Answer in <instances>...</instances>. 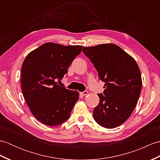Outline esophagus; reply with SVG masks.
Segmentation results:
<instances>
[{"mask_svg": "<svg viewBox=\"0 0 160 160\" xmlns=\"http://www.w3.org/2000/svg\"><path fill=\"white\" fill-rule=\"evenodd\" d=\"M87 94H88L87 91H83V92H80V95H82V96H87Z\"/></svg>", "mask_w": 160, "mask_h": 160, "instance_id": "esophagus-1", "label": "esophagus"}]
</instances>
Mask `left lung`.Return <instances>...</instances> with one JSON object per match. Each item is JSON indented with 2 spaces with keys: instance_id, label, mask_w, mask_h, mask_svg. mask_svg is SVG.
I'll return each mask as SVG.
<instances>
[{
  "instance_id": "left-lung-1",
  "label": "left lung",
  "mask_w": 160,
  "mask_h": 160,
  "mask_svg": "<svg viewBox=\"0 0 160 160\" xmlns=\"http://www.w3.org/2000/svg\"><path fill=\"white\" fill-rule=\"evenodd\" d=\"M82 52L105 82L103 94H98L100 102L93 110L94 120L104 128L117 127L130 117L140 97L142 81L138 64L114 44L84 47Z\"/></svg>"
}]
</instances>
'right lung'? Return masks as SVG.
Masks as SVG:
<instances>
[{"instance_id": "obj_1", "label": "right lung", "mask_w": 160, "mask_h": 160, "mask_svg": "<svg viewBox=\"0 0 160 160\" xmlns=\"http://www.w3.org/2000/svg\"><path fill=\"white\" fill-rule=\"evenodd\" d=\"M82 46H64L47 42L30 52L21 69L23 96L37 120L50 127L69 118L79 99L77 91L58 84L68 67L82 51Z\"/></svg>"}]
</instances>
